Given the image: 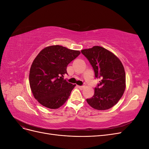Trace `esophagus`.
Wrapping results in <instances>:
<instances>
[{"label": "esophagus", "instance_id": "34e87169", "mask_svg": "<svg viewBox=\"0 0 149 149\" xmlns=\"http://www.w3.org/2000/svg\"><path fill=\"white\" fill-rule=\"evenodd\" d=\"M77 87H78V88H79L80 89H83L84 88L83 86H77Z\"/></svg>", "mask_w": 149, "mask_h": 149}]
</instances>
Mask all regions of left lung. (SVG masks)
Wrapping results in <instances>:
<instances>
[{
  "label": "left lung",
  "instance_id": "obj_1",
  "mask_svg": "<svg viewBox=\"0 0 149 149\" xmlns=\"http://www.w3.org/2000/svg\"><path fill=\"white\" fill-rule=\"evenodd\" d=\"M81 53L91 65L95 77L101 79L87 102L97 110L109 109L118 103L125 91L123 65L114 53L100 46L83 49Z\"/></svg>",
  "mask_w": 149,
  "mask_h": 149
}]
</instances>
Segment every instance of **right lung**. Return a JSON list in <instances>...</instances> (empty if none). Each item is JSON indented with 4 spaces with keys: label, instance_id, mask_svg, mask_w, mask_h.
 <instances>
[{
    "label": "right lung",
    "instance_id": "right-lung-1",
    "mask_svg": "<svg viewBox=\"0 0 149 149\" xmlns=\"http://www.w3.org/2000/svg\"><path fill=\"white\" fill-rule=\"evenodd\" d=\"M80 52L60 45L43 49L31 64L30 86L34 97L41 104L49 109H58L69 98L76 84L64 79L68 74L66 67Z\"/></svg>",
    "mask_w": 149,
    "mask_h": 149
}]
</instances>
